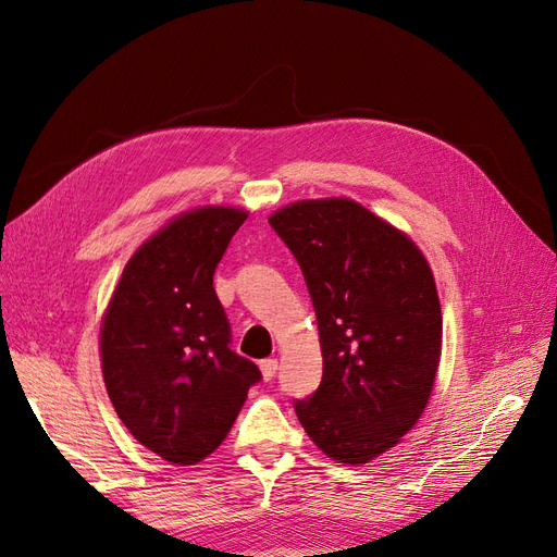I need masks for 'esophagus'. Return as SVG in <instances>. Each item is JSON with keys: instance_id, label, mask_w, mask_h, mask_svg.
<instances>
[{"instance_id": "esophagus-1", "label": "esophagus", "mask_w": 557, "mask_h": 557, "mask_svg": "<svg viewBox=\"0 0 557 557\" xmlns=\"http://www.w3.org/2000/svg\"><path fill=\"white\" fill-rule=\"evenodd\" d=\"M259 368H261L263 379H267V382H271V379H273L275 372H277V359H263V361L259 363Z\"/></svg>"}]
</instances>
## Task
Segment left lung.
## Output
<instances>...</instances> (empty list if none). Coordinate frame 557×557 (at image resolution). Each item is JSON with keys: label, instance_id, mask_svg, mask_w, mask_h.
<instances>
[{"label": "left lung", "instance_id": "8db88e82", "mask_svg": "<svg viewBox=\"0 0 557 557\" xmlns=\"http://www.w3.org/2000/svg\"><path fill=\"white\" fill-rule=\"evenodd\" d=\"M313 302L323 382L296 399L315 447L347 465L388 451L429 401L443 311L418 246L349 198L298 200L269 219Z\"/></svg>", "mask_w": 557, "mask_h": 557}]
</instances>
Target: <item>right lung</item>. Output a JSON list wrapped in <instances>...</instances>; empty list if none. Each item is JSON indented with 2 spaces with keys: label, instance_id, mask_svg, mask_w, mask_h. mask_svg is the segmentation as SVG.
<instances>
[{
  "label": "right lung",
  "instance_id": "obj_1",
  "mask_svg": "<svg viewBox=\"0 0 557 557\" xmlns=\"http://www.w3.org/2000/svg\"><path fill=\"white\" fill-rule=\"evenodd\" d=\"M248 219L234 208L175 216L126 263L101 325L103 382L137 443L175 465L210 456L261 372L232 352L214 271Z\"/></svg>",
  "mask_w": 557,
  "mask_h": 557
}]
</instances>
